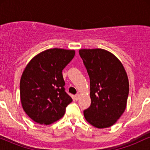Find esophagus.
Listing matches in <instances>:
<instances>
[{
    "mask_svg": "<svg viewBox=\"0 0 150 150\" xmlns=\"http://www.w3.org/2000/svg\"><path fill=\"white\" fill-rule=\"evenodd\" d=\"M80 94H77L75 96V100H78V99H80Z\"/></svg>",
    "mask_w": 150,
    "mask_h": 150,
    "instance_id": "1",
    "label": "esophagus"
}]
</instances>
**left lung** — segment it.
Masks as SVG:
<instances>
[{"mask_svg":"<svg viewBox=\"0 0 150 150\" xmlns=\"http://www.w3.org/2000/svg\"><path fill=\"white\" fill-rule=\"evenodd\" d=\"M90 80V106L86 120L97 128L111 127L125 111L129 82L118 58L101 49L79 50Z\"/></svg>","mask_w":150,"mask_h":150,"instance_id":"8db88e82","label":"left lung"}]
</instances>
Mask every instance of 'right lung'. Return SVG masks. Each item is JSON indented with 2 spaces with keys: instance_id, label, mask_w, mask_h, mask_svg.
<instances>
[{
  "instance_id": "obj_1",
  "label": "right lung",
  "mask_w": 150,
  "mask_h": 150,
  "mask_svg": "<svg viewBox=\"0 0 150 150\" xmlns=\"http://www.w3.org/2000/svg\"><path fill=\"white\" fill-rule=\"evenodd\" d=\"M75 50L47 49L29 62L20 83L25 112L39 124L49 125L63 116L72 98L65 92L62 71L75 56Z\"/></svg>"
}]
</instances>
